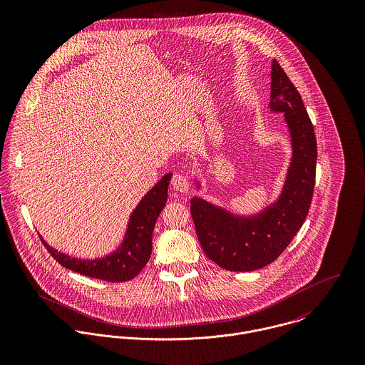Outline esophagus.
Returning a JSON list of instances; mask_svg holds the SVG:
<instances>
[{"label":"esophagus","instance_id":"esophagus-1","mask_svg":"<svg viewBox=\"0 0 365 365\" xmlns=\"http://www.w3.org/2000/svg\"><path fill=\"white\" fill-rule=\"evenodd\" d=\"M171 187L178 192H188L190 191V181L184 174H174L171 178Z\"/></svg>","mask_w":365,"mask_h":365}]
</instances>
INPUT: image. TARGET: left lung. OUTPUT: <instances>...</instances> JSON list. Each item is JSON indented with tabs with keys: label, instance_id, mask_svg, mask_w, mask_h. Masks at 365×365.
Listing matches in <instances>:
<instances>
[{
	"label": "left lung",
	"instance_id": "left-lung-1",
	"mask_svg": "<svg viewBox=\"0 0 365 365\" xmlns=\"http://www.w3.org/2000/svg\"><path fill=\"white\" fill-rule=\"evenodd\" d=\"M268 108L284 113L292 150L278 197L255 213L233 212L197 195L191 200V215L205 255L229 271H255L275 260L302 227L312 201L317 157L312 122L277 60L271 63ZM194 184L201 190L198 177Z\"/></svg>",
	"mask_w": 365,
	"mask_h": 365
}]
</instances>
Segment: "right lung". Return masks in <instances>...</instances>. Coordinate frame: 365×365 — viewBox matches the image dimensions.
<instances>
[{"label": "right lung", "mask_w": 365, "mask_h": 365, "mask_svg": "<svg viewBox=\"0 0 365 365\" xmlns=\"http://www.w3.org/2000/svg\"><path fill=\"white\" fill-rule=\"evenodd\" d=\"M171 177V173L161 177L156 185L139 201L129 216L123 240L113 252L97 259L71 257L52 247L41 236L45 247L63 267L86 277L108 282H125L135 278L150 259L155 225L165 207Z\"/></svg>", "instance_id": "right-lung-1"}]
</instances>
